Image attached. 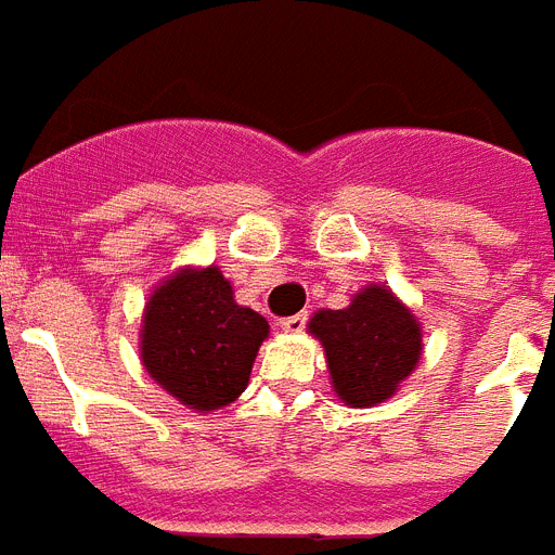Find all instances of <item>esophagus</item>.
<instances>
[{
    "mask_svg": "<svg viewBox=\"0 0 555 555\" xmlns=\"http://www.w3.org/2000/svg\"><path fill=\"white\" fill-rule=\"evenodd\" d=\"M305 324H308V313H296V317H285L279 322V327L285 333H299L305 331Z\"/></svg>",
    "mask_w": 555,
    "mask_h": 555,
    "instance_id": "34e87169",
    "label": "esophagus"
}]
</instances>
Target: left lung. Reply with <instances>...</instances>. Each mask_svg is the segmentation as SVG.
<instances>
[{"instance_id":"left-lung-1","label":"left lung","mask_w":555,"mask_h":555,"mask_svg":"<svg viewBox=\"0 0 555 555\" xmlns=\"http://www.w3.org/2000/svg\"><path fill=\"white\" fill-rule=\"evenodd\" d=\"M308 327L322 341L333 390L350 408L387 402L422 359V324L385 285L362 287L348 308L319 310Z\"/></svg>"}]
</instances>
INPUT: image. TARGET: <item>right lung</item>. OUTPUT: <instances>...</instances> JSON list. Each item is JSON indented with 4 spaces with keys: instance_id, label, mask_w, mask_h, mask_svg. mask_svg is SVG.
Masks as SVG:
<instances>
[{
    "instance_id": "obj_1",
    "label": "right lung",
    "mask_w": 555,
    "mask_h": 555,
    "mask_svg": "<svg viewBox=\"0 0 555 555\" xmlns=\"http://www.w3.org/2000/svg\"><path fill=\"white\" fill-rule=\"evenodd\" d=\"M270 324L233 299L222 270L182 268L145 305L139 353L176 402L207 413L245 393Z\"/></svg>"
}]
</instances>
